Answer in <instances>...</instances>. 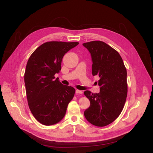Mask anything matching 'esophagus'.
Returning a JSON list of instances; mask_svg holds the SVG:
<instances>
[{"label":"esophagus","mask_w":153,"mask_h":153,"mask_svg":"<svg viewBox=\"0 0 153 153\" xmlns=\"http://www.w3.org/2000/svg\"><path fill=\"white\" fill-rule=\"evenodd\" d=\"M76 93L77 94H83V92L80 90H76Z\"/></svg>","instance_id":"esophagus-1"}]
</instances>
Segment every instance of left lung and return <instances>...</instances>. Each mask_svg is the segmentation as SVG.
Instances as JSON below:
<instances>
[{
	"label": "left lung",
	"mask_w": 153,
	"mask_h": 153,
	"mask_svg": "<svg viewBox=\"0 0 153 153\" xmlns=\"http://www.w3.org/2000/svg\"><path fill=\"white\" fill-rule=\"evenodd\" d=\"M83 45L91 56L93 76L100 77L99 93L84 92L90 101L84 116L93 125L105 126L114 122L123 108L128 92L126 69L119 53L106 43L96 40Z\"/></svg>",
	"instance_id": "1"
}]
</instances>
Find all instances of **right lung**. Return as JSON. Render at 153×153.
Listing matches in <instances>:
<instances>
[{
  "label": "right lung",
  "mask_w": 153,
  "mask_h": 153,
  "mask_svg": "<svg viewBox=\"0 0 153 153\" xmlns=\"http://www.w3.org/2000/svg\"><path fill=\"white\" fill-rule=\"evenodd\" d=\"M79 42L51 41L43 43L30 57L24 74L27 98L35 119L44 125L59 122L65 116L75 89L55 79L65 53Z\"/></svg>",
  "instance_id": "right-lung-1"
}]
</instances>
